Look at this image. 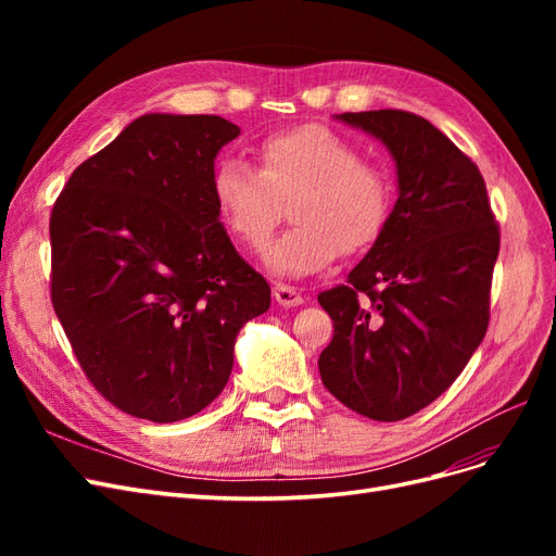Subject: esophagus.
Segmentation results:
<instances>
[{
    "label": "esophagus",
    "mask_w": 556,
    "mask_h": 556,
    "mask_svg": "<svg viewBox=\"0 0 556 556\" xmlns=\"http://www.w3.org/2000/svg\"><path fill=\"white\" fill-rule=\"evenodd\" d=\"M274 296L280 306L285 308H292V306H301L304 304V296H301V292L296 288H292V285H282L278 282L274 288Z\"/></svg>",
    "instance_id": "1"
}]
</instances>
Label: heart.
<instances>
[{
  "label": "heart",
  "mask_w": 556,
  "mask_h": 556,
  "mask_svg": "<svg viewBox=\"0 0 556 556\" xmlns=\"http://www.w3.org/2000/svg\"><path fill=\"white\" fill-rule=\"evenodd\" d=\"M260 169L225 157L211 176V199L229 237L260 250L278 225L280 201L292 199L296 223L266 250V266L304 278L327 268L339 248L357 252L382 231L392 185L380 166L325 125L268 134L257 146Z\"/></svg>",
  "instance_id": "1"
}]
</instances>
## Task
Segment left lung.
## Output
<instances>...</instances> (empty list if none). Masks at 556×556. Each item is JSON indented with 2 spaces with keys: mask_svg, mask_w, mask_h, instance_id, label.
Wrapping results in <instances>:
<instances>
[{
  "mask_svg": "<svg viewBox=\"0 0 556 556\" xmlns=\"http://www.w3.org/2000/svg\"><path fill=\"white\" fill-rule=\"evenodd\" d=\"M336 117L387 146L399 199L348 282L317 294L333 319L317 366L350 410L396 422L439 399L482 343L501 233L480 169L425 117Z\"/></svg>",
  "mask_w": 556,
  "mask_h": 556,
  "instance_id": "1",
  "label": "left lung"
}]
</instances>
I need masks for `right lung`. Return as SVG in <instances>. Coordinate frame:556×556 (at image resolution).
I'll return each instance as SVG.
<instances>
[{
	"label": "right lung",
	"instance_id": "right-lung-1",
	"mask_svg": "<svg viewBox=\"0 0 556 556\" xmlns=\"http://www.w3.org/2000/svg\"><path fill=\"white\" fill-rule=\"evenodd\" d=\"M241 129L148 113L76 166L50 213V301L94 390L178 422L225 390L233 343L271 288L231 245L213 162Z\"/></svg>",
	"mask_w": 556,
	"mask_h": 556
}]
</instances>
